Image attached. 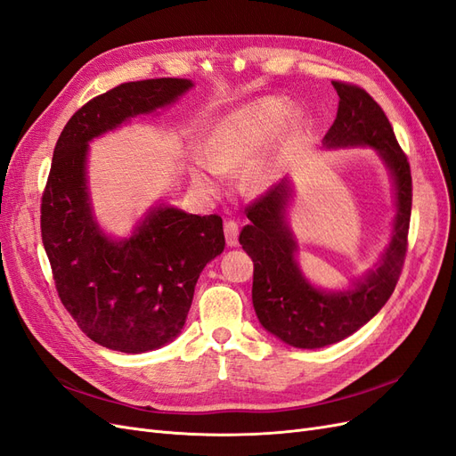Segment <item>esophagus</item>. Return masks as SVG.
Segmentation results:
<instances>
[{
	"label": "esophagus",
	"mask_w": 456,
	"mask_h": 456,
	"mask_svg": "<svg viewBox=\"0 0 456 456\" xmlns=\"http://www.w3.org/2000/svg\"><path fill=\"white\" fill-rule=\"evenodd\" d=\"M224 236H226V243L230 247L238 245V236H240L238 223H233V220H226V223H224Z\"/></svg>",
	"instance_id": "obj_1"
}]
</instances>
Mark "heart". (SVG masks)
Returning a JSON list of instances; mask_svg holds the SVG:
<instances>
[{
  "instance_id": "b5f03b06",
  "label": "heart",
  "mask_w": 456,
  "mask_h": 456,
  "mask_svg": "<svg viewBox=\"0 0 456 456\" xmlns=\"http://www.w3.org/2000/svg\"><path fill=\"white\" fill-rule=\"evenodd\" d=\"M287 112L289 106L285 99L266 96L220 119L205 144V154L209 161L196 165L191 171V181L196 188L207 194L218 190L223 171L240 167L260 146H265L281 126ZM291 118L293 116H289V119ZM272 178L273 171L266 163L253 165L247 173V181L255 188L268 186Z\"/></svg>"
}]
</instances>
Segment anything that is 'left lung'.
I'll return each instance as SVG.
<instances>
[{
    "mask_svg": "<svg viewBox=\"0 0 456 456\" xmlns=\"http://www.w3.org/2000/svg\"><path fill=\"white\" fill-rule=\"evenodd\" d=\"M333 86L340 101L325 144L377 148L395 181L397 216L382 265L354 291L322 293L314 289L295 262L297 245L283 216L289 198L285 183L247 205L251 223L240 233V243L255 265L253 306L262 327L295 348L310 350L350 337L388 302L403 270L412 205L409 161L384 110L360 86L346 81H333Z\"/></svg>",
    "mask_w": 456,
    "mask_h": 456,
    "instance_id": "obj_1",
    "label": "left lung"
}]
</instances>
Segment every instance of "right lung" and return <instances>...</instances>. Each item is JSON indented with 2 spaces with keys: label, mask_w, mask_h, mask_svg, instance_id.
<instances>
[{
  "label": "right lung",
  "mask_w": 456,
  "mask_h": 456,
  "mask_svg": "<svg viewBox=\"0 0 456 456\" xmlns=\"http://www.w3.org/2000/svg\"><path fill=\"white\" fill-rule=\"evenodd\" d=\"M191 81H129L68 119L41 196V240L59 298L77 327L101 346L141 354L173 340L186 322L194 287L224 251L223 218L158 207L133 238L108 240L91 215L86 151L93 136L173 102Z\"/></svg>",
  "instance_id": "1"
}]
</instances>
